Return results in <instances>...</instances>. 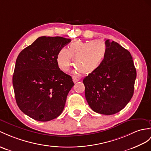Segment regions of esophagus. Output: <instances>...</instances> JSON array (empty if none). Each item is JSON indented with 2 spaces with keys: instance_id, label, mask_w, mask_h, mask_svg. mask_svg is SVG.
Instances as JSON below:
<instances>
[{
  "instance_id": "1",
  "label": "esophagus",
  "mask_w": 151,
  "mask_h": 151,
  "mask_svg": "<svg viewBox=\"0 0 151 151\" xmlns=\"http://www.w3.org/2000/svg\"><path fill=\"white\" fill-rule=\"evenodd\" d=\"M72 79H73V83H76V82H78V81H79L80 80V78H79V77H78V76H73L72 77Z\"/></svg>"
}]
</instances>
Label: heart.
I'll return each instance as SVG.
<instances>
[{
    "instance_id": "obj_1",
    "label": "heart",
    "mask_w": 151,
    "mask_h": 151,
    "mask_svg": "<svg viewBox=\"0 0 151 151\" xmlns=\"http://www.w3.org/2000/svg\"><path fill=\"white\" fill-rule=\"evenodd\" d=\"M107 46L102 40L88 42L78 41L71 43L68 47L62 48L57 55V63L62 70L67 71L72 64L77 70L88 74L100 67L107 54Z\"/></svg>"
}]
</instances>
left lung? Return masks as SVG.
Returning a JSON list of instances; mask_svg holds the SVG:
<instances>
[{"instance_id": "left-lung-1", "label": "left lung", "mask_w": 151, "mask_h": 151, "mask_svg": "<svg viewBox=\"0 0 151 151\" xmlns=\"http://www.w3.org/2000/svg\"><path fill=\"white\" fill-rule=\"evenodd\" d=\"M107 54L96 70L83 79L85 97L95 112L113 115L121 111L134 93L137 71L130 52L106 40Z\"/></svg>"}]
</instances>
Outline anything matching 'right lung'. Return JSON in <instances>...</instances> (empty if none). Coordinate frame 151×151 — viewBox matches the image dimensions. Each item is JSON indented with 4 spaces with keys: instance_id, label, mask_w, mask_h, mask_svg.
I'll return each mask as SVG.
<instances>
[{
    "instance_id": "right-lung-1",
    "label": "right lung",
    "mask_w": 151,
    "mask_h": 151,
    "mask_svg": "<svg viewBox=\"0 0 151 151\" xmlns=\"http://www.w3.org/2000/svg\"><path fill=\"white\" fill-rule=\"evenodd\" d=\"M70 42L60 36H41L18 54L13 76L14 95L18 108L31 118L47 122L63 111L74 83L56 60L59 50Z\"/></svg>"
}]
</instances>
